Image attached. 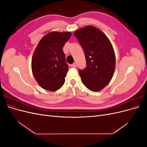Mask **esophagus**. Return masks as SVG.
<instances>
[{
	"instance_id": "34e87169",
	"label": "esophagus",
	"mask_w": 147,
	"mask_h": 147,
	"mask_svg": "<svg viewBox=\"0 0 147 147\" xmlns=\"http://www.w3.org/2000/svg\"><path fill=\"white\" fill-rule=\"evenodd\" d=\"M71 67H77V64H76V63H74V64H72V65H71Z\"/></svg>"
}]
</instances>
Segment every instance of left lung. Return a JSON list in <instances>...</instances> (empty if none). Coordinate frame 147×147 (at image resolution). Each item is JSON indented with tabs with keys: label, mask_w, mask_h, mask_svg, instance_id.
Here are the masks:
<instances>
[{
	"label": "left lung",
	"mask_w": 147,
	"mask_h": 147,
	"mask_svg": "<svg viewBox=\"0 0 147 147\" xmlns=\"http://www.w3.org/2000/svg\"><path fill=\"white\" fill-rule=\"evenodd\" d=\"M83 47L87 66L79 70L82 82L88 90L97 92L112 80L116 64L113 46L106 35L93 26L77 29L74 34Z\"/></svg>",
	"instance_id": "obj_1"
}]
</instances>
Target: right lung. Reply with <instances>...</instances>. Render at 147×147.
I'll return each instance as SVG.
<instances>
[{"mask_svg":"<svg viewBox=\"0 0 147 147\" xmlns=\"http://www.w3.org/2000/svg\"><path fill=\"white\" fill-rule=\"evenodd\" d=\"M70 32L53 31L43 36L35 49L31 67L35 80L42 88L55 91L62 87L69 70L63 48Z\"/></svg>","mask_w":147,"mask_h":147,"instance_id":"add662e5","label":"right lung"}]
</instances>
